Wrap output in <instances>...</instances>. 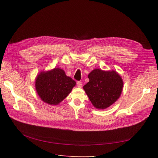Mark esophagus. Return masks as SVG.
<instances>
[{
	"label": "esophagus",
	"mask_w": 158,
	"mask_h": 158,
	"mask_svg": "<svg viewBox=\"0 0 158 158\" xmlns=\"http://www.w3.org/2000/svg\"><path fill=\"white\" fill-rule=\"evenodd\" d=\"M77 87H79V88L82 87V82H81V81H77Z\"/></svg>",
	"instance_id": "34e87169"
}]
</instances>
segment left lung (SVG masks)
Returning a JSON list of instances; mask_svg holds the SVG:
<instances>
[{
  "label": "left lung",
  "instance_id": "left-lung-1",
  "mask_svg": "<svg viewBox=\"0 0 158 158\" xmlns=\"http://www.w3.org/2000/svg\"><path fill=\"white\" fill-rule=\"evenodd\" d=\"M89 82L83 86L90 101L97 109H106L117 101L123 81L117 72L95 69L88 75Z\"/></svg>",
  "mask_w": 158,
  "mask_h": 158
}]
</instances>
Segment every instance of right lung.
Masks as SVG:
<instances>
[{"instance_id": "obj_1", "label": "right lung", "mask_w": 158, "mask_h": 158, "mask_svg": "<svg viewBox=\"0 0 158 158\" xmlns=\"http://www.w3.org/2000/svg\"><path fill=\"white\" fill-rule=\"evenodd\" d=\"M76 83L66 76L64 70L55 68L41 72L36 77L35 86L41 100L51 105H57L67 97Z\"/></svg>"}]
</instances>
